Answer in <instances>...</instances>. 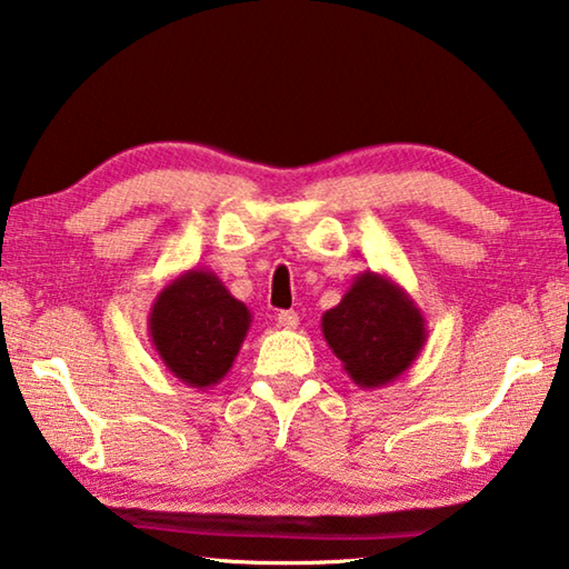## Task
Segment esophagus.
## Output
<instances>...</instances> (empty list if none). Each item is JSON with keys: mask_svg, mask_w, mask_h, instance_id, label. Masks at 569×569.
<instances>
[{"mask_svg": "<svg viewBox=\"0 0 569 569\" xmlns=\"http://www.w3.org/2000/svg\"><path fill=\"white\" fill-rule=\"evenodd\" d=\"M276 321H278V327H281V329H296V327H299V313H296V311H281L276 317Z\"/></svg>", "mask_w": 569, "mask_h": 569, "instance_id": "34e87169", "label": "esophagus"}]
</instances>
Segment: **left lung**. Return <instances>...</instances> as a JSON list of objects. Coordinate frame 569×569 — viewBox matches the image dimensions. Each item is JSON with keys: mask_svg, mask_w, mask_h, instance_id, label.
I'll list each match as a JSON object with an SVG mask.
<instances>
[{"mask_svg": "<svg viewBox=\"0 0 569 569\" xmlns=\"http://www.w3.org/2000/svg\"><path fill=\"white\" fill-rule=\"evenodd\" d=\"M321 333L351 382L380 390L418 362L428 321L398 281L380 270H365L341 301L323 311Z\"/></svg>", "mask_w": 569, "mask_h": 569, "instance_id": "8db88e82", "label": "left lung"}]
</instances>
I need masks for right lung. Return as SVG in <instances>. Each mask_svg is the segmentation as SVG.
Returning <instances> with one entry per match:
<instances>
[{
  "label": "right lung",
  "mask_w": 569,
  "mask_h": 569,
  "mask_svg": "<svg viewBox=\"0 0 569 569\" xmlns=\"http://www.w3.org/2000/svg\"><path fill=\"white\" fill-rule=\"evenodd\" d=\"M147 323L169 375L204 392L228 377L252 313L212 270L194 266L159 288Z\"/></svg>",
  "instance_id": "1"
}]
</instances>
